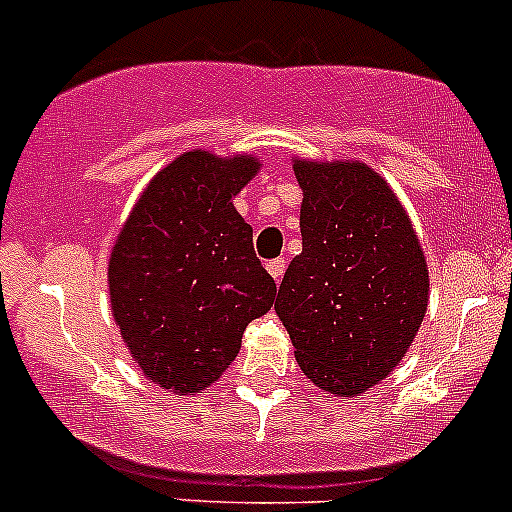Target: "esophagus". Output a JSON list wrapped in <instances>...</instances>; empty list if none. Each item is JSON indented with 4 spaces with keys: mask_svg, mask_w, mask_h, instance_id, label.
I'll return each mask as SVG.
<instances>
[{
    "mask_svg": "<svg viewBox=\"0 0 512 512\" xmlns=\"http://www.w3.org/2000/svg\"><path fill=\"white\" fill-rule=\"evenodd\" d=\"M267 272L275 277V282H280L282 272H285V260H282V257H277V260H270V262H267Z\"/></svg>",
    "mask_w": 512,
    "mask_h": 512,
    "instance_id": "esophagus-1",
    "label": "esophagus"
}]
</instances>
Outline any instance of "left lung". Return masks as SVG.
<instances>
[{
  "label": "left lung",
  "mask_w": 512,
  "mask_h": 512,
  "mask_svg": "<svg viewBox=\"0 0 512 512\" xmlns=\"http://www.w3.org/2000/svg\"><path fill=\"white\" fill-rule=\"evenodd\" d=\"M302 252L275 312L314 386L359 396L394 371L428 307L414 225L384 178L359 160H294Z\"/></svg>",
  "instance_id": "left-lung-1"
}]
</instances>
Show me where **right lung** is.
Instances as JSON below:
<instances>
[{"label":"right lung","instance_id":"1","mask_svg":"<svg viewBox=\"0 0 512 512\" xmlns=\"http://www.w3.org/2000/svg\"><path fill=\"white\" fill-rule=\"evenodd\" d=\"M260 170L252 156L188 151L146 185L118 232L108 292L133 361L173 394H200L240 352L275 280L232 198Z\"/></svg>","mask_w":512,"mask_h":512}]
</instances>
